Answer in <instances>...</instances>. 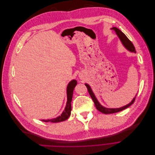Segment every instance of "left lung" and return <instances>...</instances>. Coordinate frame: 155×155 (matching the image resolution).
I'll list each match as a JSON object with an SVG mask.
<instances>
[{
	"instance_id": "1",
	"label": "left lung",
	"mask_w": 155,
	"mask_h": 155,
	"mask_svg": "<svg viewBox=\"0 0 155 155\" xmlns=\"http://www.w3.org/2000/svg\"><path fill=\"white\" fill-rule=\"evenodd\" d=\"M112 30H114L115 32H116L117 35H118V37H119V38L120 39L121 43H123V45H124V46L128 49L129 51H131V52H136V49H135V48L133 45V44L132 43V42L128 38V37L123 34L121 31L120 30H119L118 28H116V27H113L112 28ZM85 86L87 87V90H88V91L89 93V95H90L91 99L93 100V101H94V103H95V107L96 108L99 110L101 112L103 113V114H114V113H116V112H120L123 110H124L125 109H127V107H130L131 104H133L136 100V96L133 98V100H132V101L129 103L128 104L123 106V107H121L120 108H117V109H109V108H106V107H104L103 106H102L100 103L98 101V100H97L95 95L94 93H93L90 87L87 84H85Z\"/></svg>"
}]
</instances>
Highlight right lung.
<instances>
[{"label":"right lung","instance_id":"right-lung-1","mask_svg":"<svg viewBox=\"0 0 155 155\" xmlns=\"http://www.w3.org/2000/svg\"><path fill=\"white\" fill-rule=\"evenodd\" d=\"M77 84V81L76 80H73L71 81L68 85L67 87V105L65 109V110L63 112V113L61 114L60 116L51 119V120H42L41 121H45V122H52V123H57V122H60L64 120H67L69 117L70 116L71 114V101H72V98H73V90L75 87V86Z\"/></svg>","mask_w":155,"mask_h":155}]
</instances>
